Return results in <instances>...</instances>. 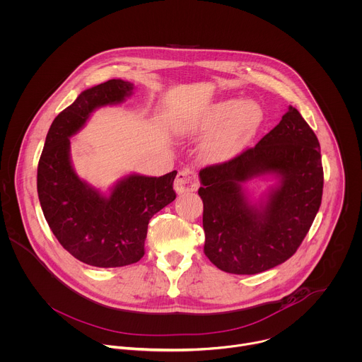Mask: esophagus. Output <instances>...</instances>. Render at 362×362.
<instances>
[{
	"label": "esophagus",
	"mask_w": 362,
	"mask_h": 362,
	"mask_svg": "<svg viewBox=\"0 0 362 362\" xmlns=\"http://www.w3.org/2000/svg\"><path fill=\"white\" fill-rule=\"evenodd\" d=\"M199 187V180H197V173L189 168L180 170L176 176L175 180V190L177 194L194 192Z\"/></svg>",
	"instance_id": "esophagus-1"
}]
</instances>
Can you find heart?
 <instances>
[{
    "mask_svg": "<svg viewBox=\"0 0 362 362\" xmlns=\"http://www.w3.org/2000/svg\"><path fill=\"white\" fill-rule=\"evenodd\" d=\"M261 119L262 112L255 103L227 100L209 107L189 131L209 134L217 129L206 142L204 151L211 160H227L240 153L258 129Z\"/></svg>",
    "mask_w": 362,
    "mask_h": 362,
    "instance_id": "1",
    "label": "heart"
}]
</instances>
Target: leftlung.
<instances>
[{"instance_id":"8db88e82","label":"left lung","mask_w":362,"mask_h":362,"mask_svg":"<svg viewBox=\"0 0 362 362\" xmlns=\"http://www.w3.org/2000/svg\"><path fill=\"white\" fill-rule=\"evenodd\" d=\"M272 175L277 185L259 204L243 185ZM204 254L221 271L254 275L289 259L320 209V144L295 107L254 148L200 170Z\"/></svg>"}]
</instances>
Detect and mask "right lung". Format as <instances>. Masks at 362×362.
Segmentation results:
<instances>
[{"label": "right lung", "mask_w": 362, "mask_h": 362, "mask_svg": "<svg viewBox=\"0 0 362 362\" xmlns=\"http://www.w3.org/2000/svg\"><path fill=\"white\" fill-rule=\"evenodd\" d=\"M132 90V83L112 78L80 93L53 119L37 165V196L52 233L76 259L97 268L138 262L149 220L176 199V170L159 177L128 175L105 196L73 169L70 136L95 108L119 104Z\"/></svg>", "instance_id": "1"}]
</instances>
